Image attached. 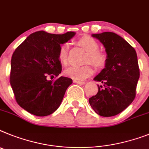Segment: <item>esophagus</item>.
<instances>
[{
	"mask_svg": "<svg viewBox=\"0 0 149 149\" xmlns=\"http://www.w3.org/2000/svg\"><path fill=\"white\" fill-rule=\"evenodd\" d=\"M74 83L78 84H84L85 82L82 81H79V80H74Z\"/></svg>",
	"mask_w": 149,
	"mask_h": 149,
	"instance_id": "34e87169",
	"label": "esophagus"
}]
</instances>
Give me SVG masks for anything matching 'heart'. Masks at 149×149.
<instances>
[{"label": "heart", "instance_id": "obj_1", "mask_svg": "<svg viewBox=\"0 0 149 149\" xmlns=\"http://www.w3.org/2000/svg\"><path fill=\"white\" fill-rule=\"evenodd\" d=\"M77 44L84 50L87 52L84 62H90L96 68H102L106 62V55L102 52L98 50L99 44L94 38L89 35L80 38ZM58 59L62 65L68 64V46L62 44L58 51ZM92 66L90 64L84 65H72L65 71V74L75 80H84L93 74Z\"/></svg>", "mask_w": 149, "mask_h": 149}]
</instances>
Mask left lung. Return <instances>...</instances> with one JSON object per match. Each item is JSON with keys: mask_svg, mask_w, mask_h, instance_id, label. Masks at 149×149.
<instances>
[{"mask_svg": "<svg viewBox=\"0 0 149 149\" xmlns=\"http://www.w3.org/2000/svg\"><path fill=\"white\" fill-rule=\"evenodd\" d=\"M105 48V68L94 81L99 86L96 95L89 99L95 112L102 117L117 115L129 106L136 96L139 68L135 49L124 38L113 32L93 34Z\"/></svg>", "mask_w": 149, "mask_h": 149, "instance_id": "obj_1", "label": "left lung"}]
</instances>
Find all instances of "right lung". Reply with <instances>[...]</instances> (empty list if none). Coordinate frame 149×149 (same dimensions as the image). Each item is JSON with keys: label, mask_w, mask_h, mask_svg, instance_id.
<instances>
[{"label": "right lung", "mask_w": 149, "mask_h": 149, "mask_svg": "<svg viewBox=\"0 0 149 149\" xmlns=\"http://www.w3.org/2000/svg\"><path fill=\"white\" fill-rule=\"evenodd\" d=\"M74 35L73 31L63 35L36 31L15 49L10 82L17 103L25 111L44 117L59 107L72 80L61 76L53 81L47 77H58L61 73L62 65L58 59L60 44Z\"/></svg>", "instance_id": "add662e5"}]
</instances>
